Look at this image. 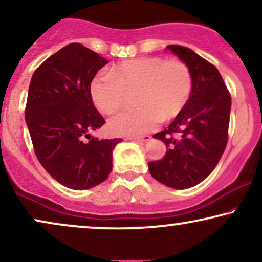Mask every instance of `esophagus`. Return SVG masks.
<instances>
[{
    "instance_id": "esophagus-1",
    "label": "esophagus",
    "mask_w": 262,
    "mask_h": 262,
    "mask_svg": "<svg viewBox=\"0 0 262 262\" xmlns=\"http://www.w3.org/2000/svg\"><path fill=\"white\" fill-rule=\"evenodd\" d=\"M129 139L134 141H139V142H147L148 140H151V137L150 135H142V137H130Z\"/></svg>"
}]
</instances>
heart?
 Here are the masks:
<instances>
[{"instance_id":"1","label":"heart","mask_w":262,"mask_h":262,"mask_svg":"<svg viewBox=\"0 0 262 262\" xmlns=\"http://www.w3.org/2000/svg\"><path fill=\"white\" fill-rule=\"evenodd\" d=\"M193 92V75L186 62L161 57L137 58L95 75L91 83L93 102L104 114L121 110L129 95L138 105L116 115L108 129L116 135H138L155 129L184 111Z\"/></svg>"}]
</instances>
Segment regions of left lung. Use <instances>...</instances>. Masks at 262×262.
Instances as JSON below:
<instances>
[{
	"mask_svg": "<svg viewBox=\"0 0 262 262\" xmlns=\"http://www.w3.org/2000/svg\"><path fill=\"white\" fill-rule=\"evenodd\" d=\"M190 66L193 92L180 115L154 138L165 142L162 160L148 162L152 177L183 190L200 184L220 161L228 140L231 94L219 70L187 47H167Z\"/></svg>",
	"mask_w": 262,
	"mask_h": 262,
	"instance_id": "obj_1",
	"label": "left lung"
}]
</instances>
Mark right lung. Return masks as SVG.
<instances>
[{"instance_id":"obj_1","label":"right lung","mask_w":262,"mask_h":262,"mask_svg":"<svg viewBox=\"0 0 262 262\" xmlns=\"http://www.w3.org/2000/svg\"><path fill=\"white\" fill-rule=\"evenodd\" d=\"M106 62L81 43H70L43 61L30 82L25 121L36 157L52 178L72 190L106 180L112 151L122 141L89 135L105 123L93 104L91 83Z\"/></svg>"}]
</instances>
